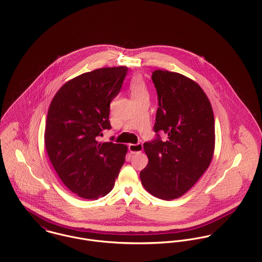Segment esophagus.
Listing matches in <instances>:
<instances>
[{"label": "esophagus", "instance_id": "1", "mask_svg": "<svg viewBox=\"0 0 262 262\" xmlns=\"http://www.w3.org/2000/svg\"><path fill=\"white\" fill-rule=\"evenodd\" d=\"M128 149L132 154H137V152H141L143 150V145L142 144H130L128 145Z\"/></svg>", "mask_w": 262, "mask_h": 262}]
</instances>
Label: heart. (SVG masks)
Returning a JSON list of instances; mask_svg holds the SVG:
<instances>
[{
    "mask_svg": "<svg viewBox=\"0 0 262 262\" xmlns=\"http://www.w3.org/2000/svg\"><path fill=\"white\" fill-rule=\"evenodd\" d=\"M129 90L133 98L141 97V96H148V92L145 86V81L140 76H136L132 79L129 84Z\"/></svg>",
    "mask_w": 262,
    "mask_h": 262,
    "instance_id": "obj_1",
    "label": "heart"
}]
</instances>
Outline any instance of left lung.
<instances>
[{"label": "left lung", "instance_id": "8db88e82", "mask_svg": "<svg viewBox=\"0 0 262 262\" xmlns=\"http://www.w3.org/2000/svg\"><path fill=\"white\" fill-rule=\"evenodd\" d=\"M159 108L154 130L166 134L145 143L148 163L141 172L145 190L163 200L188 192L202 177L215 149L214 115L203 89L191 78L168 70L151 76Z\"/></svg>", "mask_w": 262, "mask_h": 262}]
</instances>
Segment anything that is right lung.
Segmentation results:
<instances>
[{
    "label": "right lung",
    "mask_w": 262,
    "mask_h": 262,
    "mask_svg": "<svg viewBox=\"0 0 262 262\" xmlns=\"http://www.w3.org/2000/svg\"><path fill=\"white\" fill-rule=\"evenodd\" d=\"M126 73L127 67L118 66L80 74L63 84L50 103L46 150L60 180L81 198L107 195L124 163L126 145L97 140L112 128L111 102Z\"/></svg>",
    "instance_id": "obj_1"
}]
</instances>
